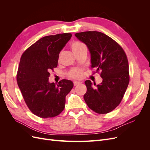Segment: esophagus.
Wrapping results in <instances>:
<instances>
[{
  "label": "esophagus",
  "instance_id": "obj_1",
  "mask_svg": "<svg viewBox=\"0 0 150 150\" xmlns=\"http://www.w3.org/2000/svg\"><path fill=\"white\" fill-rule=\"evenodd\" d=\"M81 82H79V81H74V85L75 86L79 84H81Z\"/></svg>",
  "mask_w": 150,
  "mask_h": 150
}]
</instances>
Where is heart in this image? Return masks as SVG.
I'll list each match as a JSON object with an SVG mask.
<instances>
[{
    "mask_svg": "<svg viewBox=\"0 0 150 150\" xmlns=\"http://www.w3.org/2000/svg\"><path fill=\"white\" fill-rule=\"evenodd\" d=\"M72 51L74 53L79 51L81 49L85 47L84 44L79 41H74L71 45ZM83 75V71L79 68H72L69 72V77L74 79H80Z\"/></svg>",
    "mask_w": 150,
    "mask_h": 150,
    "instance_id": "1",
    "label": "heart"
}]
</instances>
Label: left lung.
<instances>
[{"label":"left lung","mask_w":150,"mask_h":150,"mask_svg":"<svg viewBox=\"0 0 150 150\" xmlns=\"http://www.w3.org/2000/svg\"><path fill=\"white\" fill-rule=\"evenodd\" d=\"M75 36L87 46L91 67L100 72L101 84L93 87L91 81L85 84L84 99L88 107L99 114H106L121 103L129 81V64L124 50L115 40L100 32L86 31ZM96 86V84L94 83Z\"/></svg>","instance_id":"1"}]
</instances>
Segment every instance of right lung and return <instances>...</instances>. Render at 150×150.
Masks as SVG:
<instances>
[{
	"instance_id": "right-lung-1",
	"label": "right lung",
	"mask_w": 150,
	"mask_h": 150,
	"mask_svg": "<svg viewBox=\"0 0 150 150\" xmlns=\"http://www.w3.org/2000/svg\"><path fill=\"white\" fill-rule=\"evenodd\" d=\"M70 33L40 39L22 54L17 74V84L30 111L42 118L64 110L66 96L73 88L70 80L49 83L50 71L57 66L59 54L70 40Z\"/></svg>"
}]
</instances>
